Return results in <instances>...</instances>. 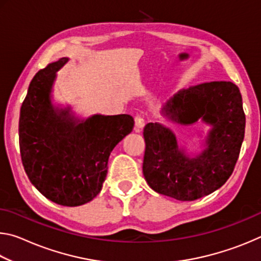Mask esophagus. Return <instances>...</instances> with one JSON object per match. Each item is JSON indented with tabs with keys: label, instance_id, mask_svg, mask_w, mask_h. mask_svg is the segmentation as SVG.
<instances>
[{
	"label": "esophagus",
	"instance_id": "obj_1",
	"mask_svg": "<svg viewBox=\"0 0 261 261\" xmlns=\"http://www.w3.org/2000/svg\"><path fill=\"white\" fill-rule=\"evenodd\" d=\"M135 124H136V130L139 131L144 127L145 125V121L143 116H140V115H137V116H135Z\"/></svg>",
	"mask_w": 261,
	"mask_h": 261
}]
</instances>
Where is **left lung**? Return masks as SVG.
Segmentation results:
<instances>
[{"instance_id": "obj_1", "label": "left lung", "mask_w": 261, "mask_h": 261, "mask_svg": "<svg viewBox=\"0 0 261 261\" xmlns=\"http://www.w3.org/2000/svg\"><path fill=\"white\" fill-rule=\"evenodd\" d=\"M162 114L179 124H192L201 118L213 127L204 152L190 158L178 148L168 127L160 123L145 125L143 173L149 187L180 201L199 199L222 187L235 169L244 139L240 88L231 82L194 85L179 91Z\"/></svg>"}]
</instances>
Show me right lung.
Returning a JSON list of instances; mask_svg holds the SVG:
<instances>
[{"label":"right lung","mask_w":261,"mask_h":261,"mask_svg":"<svg viewBox=\"0 0 261 261\" xmlns=\"http://www.w3.org/2000/svg\"><path fill=\"white\" fill-rule=\"evenodd\" d=\"M68 59L35 73L19 115V148L25 173L39 192L62 206H81L101 191L113 148L134 129L130 115H94L76 123L50 103L55 74Z\"/></svg>","instance_id":"add662e5"}]
</instances>
